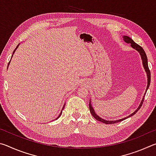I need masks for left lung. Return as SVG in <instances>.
Wrapping results in <instances>:
<instances>
[{
  "label": "left lung",
  "mask_w": 156,
  "mask_h": 156,
  "mask_svg": "<svg viewBox=\"0 0 156 156\" xmlns=\"http://www.w3.org/2000/svg\"><path fill=\"white\" fill-rule=\"evenodd\" d=\"M122 38H123V41H125V43H126L127 44H131V47H132V48L134 49H136L137 51L139 52L141 58H142V65H143L144 69H145V72H146L147 76V86L146 91H145V93L144 94V96H143V98H142V101L140 102V105L138 106V107L137 108V109L133 113H132L131 114H130V115H128V116H126V117H125V118H122V119H119V120H107L102 119V118H100L99 115H98L97 113L95 112L94 108H93V107H92V105H91V100H90V102H89V109H90V112L91 113V115H93L94 118H96L97 120L100 121V122H103L105 124H114V123L119 122H120V121H122V120H124L125 119H126V118L131 117V116L133 115L134 114H136V113L138 112V111L140 109L141 107H142V103H143V102H144V96H145V94H146V93H147V89H149V87L150 82H151V73H150V70H149V67H148L147 57L146 53H145L144 51V49H142V47L140 46L139 44H136L135 42H134L133 40H132V39L130 38V37H129L127 36H123Z\"/></svg>",
  "instance_id": "1"
}]
</instances>
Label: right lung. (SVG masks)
Listing matches in <instances>:
<instances>
[{"label": "right lung", "mask_w": 156, "mask_h": 156, "mask_svg": "<svg viewBox=\"0 0 156 156\" xmlns=\"http://www.w3.org/2000/svg\"><path fill=\"white\" fill-rule=\"evenodd\" d=\"M19 44H18V45H17V47H16V49H14V51H13V54H12V56H13V55H14V52H15V51H16V49L18 48V46H19ZM12 58H11V59H12ZM9 63H10V61H9V62L8 63V66H9ZM7 68H8V67H7ZM65 105H64V106H63V107H62V111H61V112H60V115H58V117L56 118V120H57L58 119V118H60V115H61V114H62V109H64V107H65Z\"/></svg>", "instance_id": "obj_1"}]
</instances>
